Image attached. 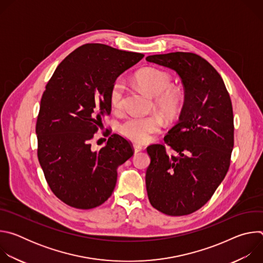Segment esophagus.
<instances>
[{"mask_svg": "<svg viewBox=\"0 0 263 263\" xmlns=\"http://www.w3.org/2000/svg\"><path fill=\"white\" fill-rule=\"evenodd\" d=\"M133 148H134L135 153H137V152H140V151H141V149H142V145L135 142V143H133Z\"/></svg>", "mask_w": 263, "mask_h": 263, "instance_id": "1", "label": "esophagus"}]
</instances>
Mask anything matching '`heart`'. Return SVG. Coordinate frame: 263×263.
Here are the masks:
<instances>
[{
	"instance_id": "heart-1",
	"label": "heart",
	"mask_w": 263,
	"mask_h": 263,
	"mask_svg": "<svg viewBox=\"0 0 263 263\" xmlns=\"http://www.w3.org/2000/svg\"><path fill=\"white\" fill-rule=\"evenodd\" d=\"M138 85L155 97L156 108L166 119H174L181 108L183 97L180 90L173 86V78L170 73L148 67L138 71L135 76ZM127 87L122 78H118L112 83L109 90V102L111 107L121 110L125 103ZM163 127L162 119L157 115L146 117L131 116L120 126V132L127 138L136 142H145L153 135L159 133Z\"/></svg>"
}]
</instances>
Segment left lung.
I'll return each mask as SVG.
<instances>
[{
    "instance_id": "obj_1",
    "label": "left lung",
    "mask_w": 263,
    "mask_h": 263,
    "mask_svg": "<svg viewBox=\"0 0 263 263\" xmlns=\"http://www.w3.org/2000/svg\"><path fill=\"white\" fill-rule=\"evenodd\" d=\"M174 69L184 86V105L163 144H151L145 173L148 201L158 211L181 216L204 206L226 176L234 145V118L220 74L204 58L186 52L145 58Z\"/></svg>"
}]
</instances>
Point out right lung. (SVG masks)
<instances>
[{
  "mask_svg": "<svg viewBox=\"0 0 263 263\" xmlns=\"http://www.w3.org/2000/svg\"><path fill=\"white\" fill-rule=\"evenodd\" d=\"M143 56L86 44L66 56L49 80L36 122L37 156L51 191L66 205H102L114 193L118 167L133 155L132 144L119 134L99 152L90 140L111 112L112 83Z\"/></svg>",
  "mask_w": 263,
  "mask_h": 263,
  "instance_id": "1",
  "label": "right lung"
}]
</instances>
